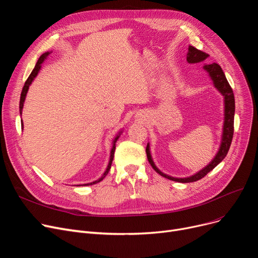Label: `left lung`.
<instances>
[{
	"label": "left lung",
	"instance_id": "8db88e82",
	"mask_svg": "<svg viewBox=\"0 0 258 258\" xmlns=\"http://www.w3.org/2000/svg\"><path fill=\"white\" fill-rule=\"evenodd\" d=\"M209 56V54L203 52L201 50H198L197 48L189 46L188 48V53H187V61L189 63H197L204 61L207 57ZM204 69L209 73L211 79L213 80L214 87L218 89L221 94L224 96V101H225V120H224V128H223V137H222V143L220 146V151L216 154L214 159L210 162V163L196 174L191 175V177L188 178H183V179H178V178H173L169 177V175L161 172L155 165L154 161L151 156L150 152V144H147L146 146V156L147 160L150 162V164L152 167L160 174L162 177H164L168 180L174 181V182H181V183H190V182H196L198 180H201L202 178H204L205 175L211 171L216 165L220 164L221 162L225 159V157L228 154V151L230 148V145H231L232 138H233V132H234V112H235V101H234V94L233 91L230 87L228 80L222 70V68L218 63H211V64H205Z\"/></svg>",
	"mask_w": 258,
	"mask_h": 258
}]
</instances>
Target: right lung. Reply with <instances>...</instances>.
<instances>
[{
    "mask_svg": "<svg viewBox=\"0 0 258 258\" xmlns=\"http://www.w3.org/2000/svg\"><path fill=\"white\" fill-rule=\"evenodd\" d=\"M49 54H50V52H46V53H44V54H43L42 56H40V57L38 58V60H37V62H36V64H35V67H34V69L32 70L31 74L29 75V77L27 78V80H26V83H25V85H24V88H23V90H22V93H21V99H20V113H21V114H22V110H23L24 101H25V98H26L27 92H28L29 86L31 85V83H32V81H33V79H34V78H35V76L37 75L38 71L40 70V67H42V63H43V61H44V60L47 58V56L49 55ZM22 125H23V121H22ZM118 138H119V135H118V136L115 138V140H114V142H113V147H112V151H111L110 162H108L107 168H106V170L104 171V173L102 174V177H101V178H99V179H98V180H96V181L92 182V183L84 184L83 186H88V185H93V184H96V183H98V182L102 181V180L105 178V175L108 173V171H110V168H111V165H112V162H113V159H114V154H115V148H116V146H115V143L117 142ZM77 186H81V185H77Z\"/></svg>",
    "mask_w": 258,
    "mask_h": 258,
    "instance_id": "obj_1",
    "label": "right lung"
}]
</instances>
